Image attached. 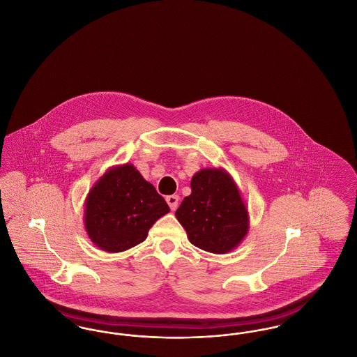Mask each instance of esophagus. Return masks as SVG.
Returning a JSON list of instances; mask_svg holds the SVG:
<instances>
[{"label":"esophagus","mask_w":357,"mask_h":357,"mask_svg":"<svg viewBox=\"0 0 357 357\" xmlns=\"http://www.w3.org/2000/svg\"><path fill=\"white\" fill-rule=\"evenodd\" d=\"M166 201H167V204L170 206L171 210L175 211L176 207H178V204H179V197H178V195H169V197L166 198Z\"/></svg>","instance_id":"obj_1"}]
</instances>
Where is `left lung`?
<instances>
[{"instance_id":"8db88e82","label":"left lung","mask_w":357,"mask_h":357,"mask_svg":"<svg viewBox=\"0 0 357 357\" xmlns=\"http://www.w3.org/2000/svg\"><path fill=\"white\" fill-rule=\"evenodd\" d=\"M175 217L188 241L204 252L226 255L248 236L249 211L237 183L223 169H202L191 178V194Z\"/></svg>"}]
</instances>
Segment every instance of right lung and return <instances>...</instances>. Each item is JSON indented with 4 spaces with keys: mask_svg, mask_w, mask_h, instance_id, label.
Segmentation results:
<instances>
[{
    "mask_svg": "<svg viewBox=\"0 0 357 357\" xmlns=\"http://www.w3.org/2000/svg\"><path fill=\"white\" fill-rule=\"evenodd\" d=\"M169 211L165 198L132 163L112 166L85 198V231L99 249L120 253L143 242Z\"/></svg>",
    "mask_w": 357,
    "mask_h": 357,
    "instance_id": "right-lung-1",
    "label": "right lung"
}]
</instances>
